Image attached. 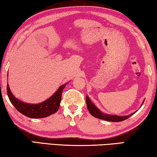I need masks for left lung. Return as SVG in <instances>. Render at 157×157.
<instances>
[{
	"label": "left lung",
	"mask_w": 157,
	"mask_h": 157,
	"mask_svg": "<svg viewBox=\"0 0 157 157\" xmlns=\"http://www.w3.org/2000/svg\"><path fill=\"white\" fill-rule=\"evenodd\" d=\"M86 103H87V109H88L90 113L91 114L93 117L98 118V119H99L107 121H111V122L122 121H124L125 119H128V118L131 117L133 114L135 113V112H134V113L128 115V116H123V117L117 116V115L104 114L102 112H101L99 109H98L97 107H96L94 104L92 103V101H90V99L89 98V97H87V96L86 97Z\"/></svg>",
	"instance_id": "1"
}]
</instances>
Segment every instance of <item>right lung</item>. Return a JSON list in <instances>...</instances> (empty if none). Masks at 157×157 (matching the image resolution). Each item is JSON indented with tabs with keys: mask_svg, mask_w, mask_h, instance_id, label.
I'll return each instance as SVG.
<instances>
[{
	"mask_svg": "<svg viewBox=\"0 0 157 157\" xmlns=\"http://www.w3.org/2000/svg\"><path fill=\"white\" fill-rule=\"evenodd\" d=\"M66 84L60 86L50 98L38 104L26 103L15 98L11 92L8 84L7 85V92L10 102L19 112L32 119H40L48 117L58 111L61 100L63 90Z\"/></svg>",
	"mask_w": 157,
	"mask_h": 157,
	"instance_id": "right-lung-1",
	"label": "right lung"
}]
</instances>
